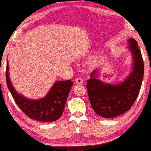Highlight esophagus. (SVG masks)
<instances>
[{
  "mask_svg": "<svg viewBox=\"0 0 151 151\" xmlns=\"http://www.w3.org/2000/svg\"><path fill=\"white\" fill-rule=\"evenodd\" d=\"M83 80L80 77L76 78L75 80V83L77 84V85H81V84L83 83Z\"/></svg>",
  "mask_w": 151,
  "mask_h": 151,
  "instance_id": "34e87169",
  "label": "esophagus"
}]
</instances>
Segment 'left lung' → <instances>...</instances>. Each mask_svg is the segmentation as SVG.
Masks as SVG:
<instances>
[{"label": "left lung", "instance_id": "8db88e82", "mask_svg": "<svg viewBox=\"0 0 151 151\" xmlns=\"http://www.w3.org/2000/svg\"><path fill=\"white\" fill-rule=\"evenodd\" d=\"M133 57V70L119 85L104 84L95 78L96 71L91 73L86 83L89 101L94 111L103 118L121 115L131 109L139 95L144 75V62L136 40H129Z\"/></svg>", "mask_w": 151, "mask_h": 151}]
</instances>
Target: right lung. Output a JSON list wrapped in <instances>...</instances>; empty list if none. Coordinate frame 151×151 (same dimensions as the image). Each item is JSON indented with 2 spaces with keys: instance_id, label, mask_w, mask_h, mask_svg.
I'll use <instances>...</instances> for the list:
<instances>
[{
  "instance_id": "right-lung-1",
  "label": "right lung",
  "mask_w": 151,
  "mask_h": 151,
  "mask_svg": "<svg viewBox=\"0 0 151 151\" xmlns=\"http://www.w3.org/2000/svg\"><path fill=\"white\" fill-rule=\"evenodd\" d=\"M7 86L20 109L29 118L40 122H53L62 116L66 100L73 83L70 80L58 81L50 88L47 95L39 101L25 99L12 87L9 76V63H6Z\"/></svg>"
}]
</instances>
